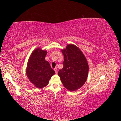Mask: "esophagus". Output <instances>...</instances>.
<instances>
[{"label":"esophagus","mask_w":121,"mask_h":121,"mask_svg":"<svg viewBox=\"0 0 121 121\" xmlns=\"http://www.w3.org/2000/svg\"><path fill=\"white\" fill-rule=\"evenodd\" d=\"M54 71H55V72H56V74L57 73V72H58V69H57V68H55V69H54Z\"/></svg>","instance_id":"obj_1"}]
</instances>
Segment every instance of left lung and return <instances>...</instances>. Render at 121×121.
Masks as SVG:
<instances>
[{
	"instance_id": "1",
	"label": "left lung",
	"mask_w": 121,
	"mask_h": 121,
	"mask_svg": "<svg viewBox=\"0 0 121 121\" xmlns=\"http://www.w3.org/2000/svg\"><path fill=\"white\" fill-rule=\"evenodd\" d=\"M64 56L63 67L58 72L64 87L70 91H76L85 83L89 66L85 56L75 45L69 44L61 50Z\"/></svg>"
}]
</instances>
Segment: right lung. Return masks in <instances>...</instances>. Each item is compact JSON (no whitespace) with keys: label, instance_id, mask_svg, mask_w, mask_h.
<instances>
[{"label":"right lung","instance_id":"obj_1","mask_svg":"<svg viewBox=\"0 0 121 121\" xmlns=\"http://www.w3.org/2000/svg\"><path fill=\"white\" fill-rule=\"evenodd\" d=\"M47 51L38 48L33 51L28 61L26 75L29 80L38 88L46 86L55 74L50 64L45 60Z\"/></svg>","mask_w":121,"mask_h":121}]
</instances>
